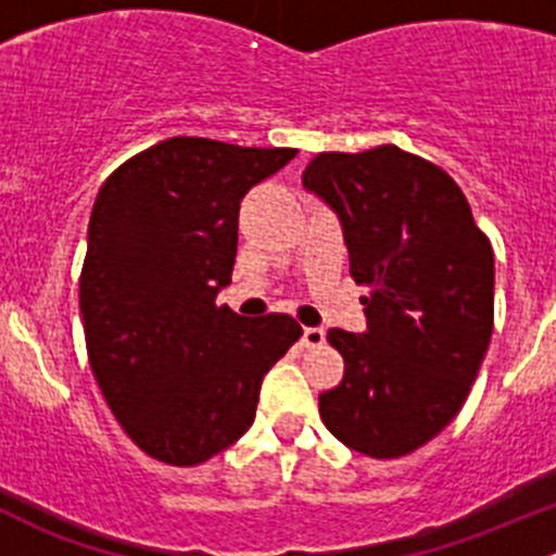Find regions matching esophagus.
Here are the masks:
<instances>
[{"instance_id":"obj_1","label":"esophagus","mask_w":556,"mask_h":556,"mask_svg":"<svg viewBox=\"0 0 556 556\" xmlns=\"http://www.w3.org/2000/svg\"><path fill=\"white\" fill-rule=\"evenodd\" d=\"M306 350H314V346H323L325 344V330L323 328H304V336H301Z\"/></svg>"}]
</instances>
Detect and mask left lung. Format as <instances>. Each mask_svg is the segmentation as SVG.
I'll return each instance as SVG.
<instances>
[{
  "label": "left lung",
  "instance_id": "obj_1",
  "mask_svg": "<svg viewBox=\"0 0 556 556\" xmlns=\"http://www.w3.org/2000/svg\"><path fill=\"white\" fill-rule=\"evenodd\" d=\"M304 188L344 228L366 285V333L330 328L344 379L319 395L325 428L377 459L419 450L457 417L495 323V257L441 166L395 144L319 153Z\"/></svg>",
  "mask_w": 556,
  "mask_h": 556
}]
</instances>
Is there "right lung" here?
<instances>
[{"label": "right lung", "mask_w": 556, "mask_h": 556, "mask_svg": "<svg viewBox=\"0 0 556 556\" xmlns=\"http://www.w3.org/2000/svg\"><path fill=\"white\" fill-rule=\"evenodd\" d=\"M299 150L172 137L106 177L80 274L86 350L128 439L190 468L255 419L268 368L301 339L290 314L217 306L231 282L239 204Z\"/></svg>", "instance_id": "obj_1"}]
</instances>
